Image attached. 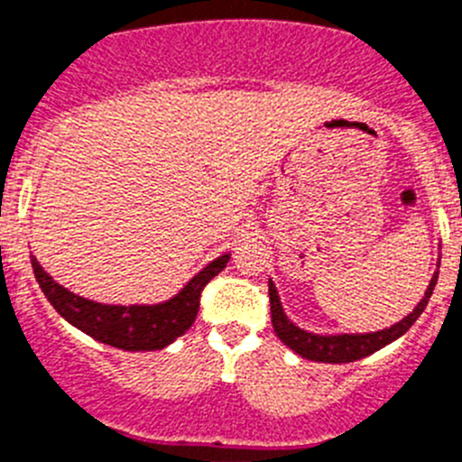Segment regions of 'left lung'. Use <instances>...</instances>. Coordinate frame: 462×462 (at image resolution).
Segmentation results:
<instances>
[{
    "label": "left lung",
    "instance_id": "left-lung-1",
    "mask_svg": "<svg viewBox=\"0 0 462 462\" xmlns=\"http://www.w3.org/2000/svg\"><path fill=\"white\" fill-rule=\"evenodd\" d=\"M438 273L439 272H435L433 278H430V285H428L421 301L417 303V309H414L410 315H405V318H402L401 322L393 324V327L382 331H373V334H336V336L310 334V331L299 329L297 324L290 322L288 315L282 313L276 285L269 281V303H272L273 331H276V336L282 340V343L288 345L290 350H294L299 356H303V359L319 361V364H350V361L364 359V356L382 350L384 345L401 338V336L405 334L414 322H417V318L428 306V299H430V294H433L435 282H438Z\"/></svg>",
    "mask_w": 462,
    "mask_h": 462
}]
</instances>
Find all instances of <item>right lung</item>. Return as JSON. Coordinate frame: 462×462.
I'll use <instances>...</instances> for the list:
<instances>
[{
    "label": "right lung",
    "mask_w": 462,
    "mask_h": 462,
    "mask_svg": "<svg viewBox=\"0 0 462 462\" xmlns=\"http://www.w3.org/2000/svg\"><path fill=\"white\" fill-rule=\"evenodd\" d=\"M227 260H230V253L216 257L200 273H195L172 299L153 303V306H147V303L143 306L138 303L135 306H110V303L91 301V299L73 294L64 285L52 281V276L43 272L34 255H32V267H34V276L48 301L76 329L85 331L98 343L112 345L119 350L152 352L163 350L172 340L190 329L195 315L200 310L202 290L211 278L226 269Z\"/></svg>",
    "instance_id": "right-lung-1"
}]
</instances>
